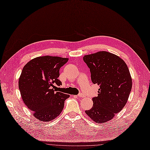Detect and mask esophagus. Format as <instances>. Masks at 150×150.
I'll return each mask as SVG.
<instances>
[{"mask_svg":"<svg viewBox=\"0 0 150 150\" xmlns=\"http://www.w3.org/2000/svg\"><path fill=\"white\" fill-rule=\"evenodd\" d=\"M76 97H81V98H83L84 96H83V95L82 93H80V94H79L78 95L76 96Z\"/></svg>","mask_w":150,"mask_h":150,"instance_id":"1","label":"esophagus"}]
</instances>
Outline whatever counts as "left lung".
Masks as SVG:
<instances>
[{
	"label": "left lung",
	"mask_w": 150,
	"mask_h": 150,
	"mask_svg": "<svg viewBox=\"0 0 150 150\" xmlns=\"http://www.w3.org/2000/svg\"><path fill=\"white\" fill-rule=\"evenodd\" d=\"M90 69L91 81L99 86L93 106L86 114L96 123L111 120L128 100L132 82L127 65L117 55L100 51L83 58Z\"/></svg>",
	"instance_id": "obj_1"
}]
</instances>
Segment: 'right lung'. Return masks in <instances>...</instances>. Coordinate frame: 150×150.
I'll return each instance as SVG.
<instances>
[{
  "mask_svg": "<svg viewBox=\"0 0 150 150\" xmlns=\"http://www.w3.org/2000/svg\"><path fill=\"white\" fill-rule=\"evenodd\" d=\"M69 59L38 57L28 62L22 70L18 87L22 99L35 117L42 122L56 118L64 107L69 95L54 90L62 85L59 70Z\"/></svg>",
  "mask_w": 150,
  "mask_h": 150,
  "instance_id": "right-lung-1",
  "label": "right lung"
}]
</instances>
